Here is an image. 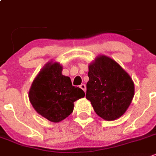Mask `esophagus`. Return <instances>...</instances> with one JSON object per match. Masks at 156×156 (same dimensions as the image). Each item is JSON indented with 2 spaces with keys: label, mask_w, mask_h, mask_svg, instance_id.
<instances>
[{
  "label": "esophagus",
  "mask_w": 156,
  "mask_h": 156,
  "mask_svg": "<svg viewBox=\"0 0 156 156\" xmlns=\"http://www.w3.org/2000/svg\"><path fill=\"white\" fill-rule=\"evenodd\" d=\"M80 87L81 89H82L84 91V92H86V90H87V87H86L85 84H81V85L80 86Z\"/></svg>",
  "instance_id": "34e87169"
}]
</instances>
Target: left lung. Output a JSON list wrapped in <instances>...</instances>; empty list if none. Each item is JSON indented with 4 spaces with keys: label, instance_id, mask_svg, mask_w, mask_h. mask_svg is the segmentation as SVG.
Segmentation results:
<instances>
[{
    "label": "left lung",
    "instance_id": "8db88e82",
    "mask_svg": "<svg viewBox=\"0 0 156 156\" xmlns=\"http://www.w3.org/2000/svg\"><path fill=\"white\" fill-rule=\"evenodd\" d=\"M88 76L86 98L96 114L106 121L122 116L135 93L130 76L112 58L101 55L89 66Z\"/></svg>",
    "mask_w": 156,
    "mask_h": 156
}]
</instances>
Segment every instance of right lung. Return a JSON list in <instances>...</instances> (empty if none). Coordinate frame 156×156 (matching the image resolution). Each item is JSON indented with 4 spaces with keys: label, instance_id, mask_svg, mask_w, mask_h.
<instances>
[{
    "label": "right lung",
    "instance_id": "add662e5",
    "mask_svg": "<svg viewBox=\"0 0 156 156\" xmlns=\"http://www.w3.org/2000/svg\"><path fill=\"white\" fill-rule=\"evenodd\" d=\"M58 62L48 63L37 76L29 91L35 111L52 122H59L73 112L74 101L83 98L82 89L73 87L70 78L62 74Z\"/></svg>",
    "mask_w": 156,
    "mask_h": 156
}]
</instances>
